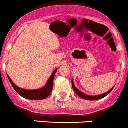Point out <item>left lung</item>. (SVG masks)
I'll return each instance as SVG.
<instances>
[{"mask_svg":"<svg viewBox=\"0 0 128 128\" xmlns=\"http://www.w3.org/2000/svg\"><path fill=\"white\" fill-rule=\"evenodd\" d=\"M72 88H73L74 90L75 91V92H76L77 95L80 98H83L84 100H98V99H101V98H104V97L106 96L107 94L110 93L111 92L112 90H113L114 87L112 88L111 90H110L109 91H107V92H105V93L102 94H100V95H97V96H89L87 95V94H86L83 93L82 92L78 90H77V88H76V86H74V84L73 82V80H72Z\"/></svg>","mask_w":128,"mask_h":128,"instance_id":"obj_1","label":"left lung"}]
</instances>
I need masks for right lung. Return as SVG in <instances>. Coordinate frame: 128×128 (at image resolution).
<instances>
[{"instance_id": "1", "label": "right lung", "mask_w": 128, "mask_h": 128, "mask_svg": "<svg viewBox=\"0 0 128 128\" xmlns=\"http://www.w3.org/2000/svg\"><path fill=\"white\" fill-rule=\"evenodd\" d=\"M56 70H57V68H56L54 70V72H52L51 76H50V78L48 79V82H47L45 86H44L42 88L36 90H26L20 88L16 86L12 82V81L11 80L10 77H9V76H8V75H7V76H8L9 82H10V83L11 84V85H12V86L13 87V88L14 89L15 91H16V92H17V93H18L20 95L22 96L23 98H27V99L29 100H40L45 99L46 98H47V97L51 94L52 90V82H53L54 76L55 73H56Z\"/></svg>"}]
</instances>
